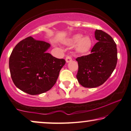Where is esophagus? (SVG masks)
Returning a JSON list of instances; mask_svg holds the SVG:
<instances>
[{"label": "esophagus", "mask_w": 131, "mask_h": 131, "mask_svg": "<svg viewBox=\"0 0 131 131\" xmlns=\"http://www.w3.org/2000/svg\"><path fill=\"white\" fill-rule=\"evenodd\" d=\"M65 60H66V62L69 63V62H71V61H72V58H71L70 56H67V57H66Z\"/></svg>", "instance_id": "obj_1"}]
</instances>
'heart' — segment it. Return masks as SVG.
I'll return each mask as SVG.
<instances>
[{"instance_id":"b5f03b06","label":"heart","mask_w":131,"mask_h":131,"mask_svg":"<svg viewBox=\"0 0 131 131\" xmlns=\"http://www.w3.org/2000/svg\"><path fill=\"white\" fill-rule=\"evenodd\" d=\"M68 45H75V51L80 54H86L90 51L93 46V41L89 36L77 34L72 36L66 42Z\"/></svg>"}]
</instances>
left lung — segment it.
<instances>
[{
	"label": "left lung",
	"instance_id": "left-lung-1",
	"mask_svg": "<svg viewBox=\"0 0 131 131\" xmlns=\"http://www.w3.org/2000/svg\"><path fill=\"white\" fill-rule=\"evenodd\" d=\"M95 36L98 42L91 54L76 59L78 64L77 78L84 88H96L105 83L114 71L117 61V46L111 36L101 30H95Z\"/></svg>",
	"mask_w": 131,
	"mask_h": 131
}]
</instances>
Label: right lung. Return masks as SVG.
I'll return each mask as SVG.
<instances>
[{
  "instance_id": "right-lung-1",
  "label": "right lung",
  "mask_w": 131,
  "mask_h": 131,
  "mask_svg": "<svg viewBox=\"0 0 131 131\" xmlns=\"http://www.w3.org/2000/svg\"><path fill=\"white\" fill-rule=\"evenodd\" d=\"M50 47V43L32 36L16 45L10 56L9 67L17 88L36 95L47 92L55 84L66 62L47 53Z\"/></svg>"
}]
</instances>
